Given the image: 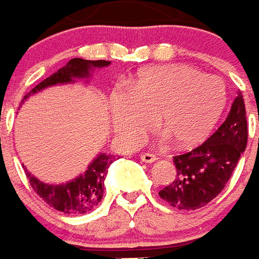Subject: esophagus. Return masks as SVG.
Wrapping results in <instances>:
<instances>
[{
  "instance_id": "obj_1",
  "label": "esophagus",
  "mask_w": 259,
  "mask_h": 259,
  "mask_svg": "<svg viewBox=\"0 0 259 259\" xmlns=\"http://www.w3.org/2000/svg\"><path fill=\"white\" fill-rule=\"evenodd\" d=\"M141 160L143 162H150V164H152V162L157 161V157L155 155H152V153H142Z\"/></svg>"
}]
</instances>
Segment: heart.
<instances>
[{
	"instance_id": "b5f03b06",
	"label": "heart",
	"mask_w": 259,
	"mask_h": 259,
	"mask_svg": "<svg viewBox=\"0 0 259 259\" xmlns=\"http://www.w3.org/2000/svg\"><path fill=\"white\" fill-rule=\"evenodd\" d=\"M226 103V85L217 76H202L185 64L148 67L130 81L129 89L112 92L111 127L121 143L135 147L155 118L177 147L190 148L210 134Z\"/></svg>"
}]
</instances>
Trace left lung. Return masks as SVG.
Returning <instances> with one entry per match:
<instances>
[{"label": "left lung", "mask_w": 259, "mask_h": 259, "mask_svg": "<svg viewBox=\"0 0 259 259\" xmlns=\"http://www.w3.org/2000/svg\"><path fill=\"white\" fill-rule=\"evenodd\" d=\"M248 124L241 92H237L227 118L201 146L174 156L177 177L158 195L179 210H196L225 188L246 148Z\"/></svg>", "instance_id": "left-lung-1"}]
</instances>
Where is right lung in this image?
<instances>
[{
  "mask_svg": "<svg viewBox=\"0 0 259 259\" xmlns=\"http://www.w3.org/2000/svg\"><path fill=\"white\" fill-rule=\"evenodd\" d=\"M111 64L108 60H86L81 58L71 59L66 66L58 69L54 74L49 76L46 80L41 81L31 92L28 93L23 101L36 93L51 86L72 83L76 80H83L89 82L92 73L95 69L103 68ZM116 160L113 155L99 153L90 162L88 169L82 174L77 176L72 181L59 185H50L39 181L24 167L27 178L31 183L34 192L38 195L46 204L64 214H85L93 210L103 197L104 179L108 173L109 165Z\"/></svg>",
  "mask_w": 259,
  "mask_h": 259,
  "instance_id": "obj_1",
  "label": "right lung"
}]
</instances>
